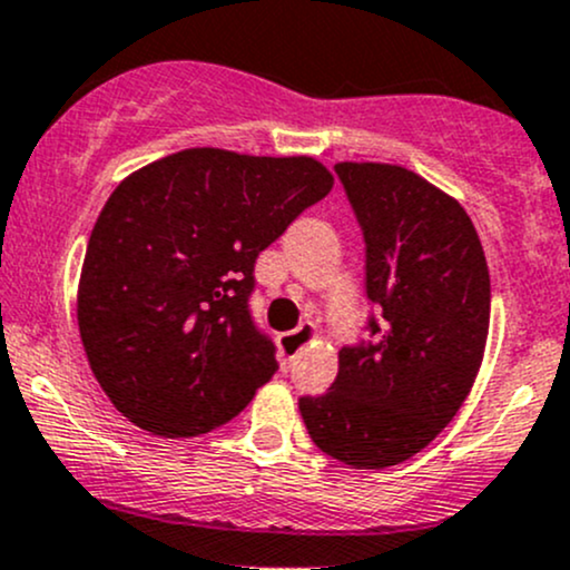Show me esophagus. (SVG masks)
<instances>
[{"label":"esophagus","instance_id":"1","mask_svg":"<svg viewBox=\"0 0 570 570\" xmlns=\"http://www.w3.org/2000/svg\"><path fill=\"white\" fill-rule=\"evenodd\" d=\"M316 338V325H311V322H303L297 331H289L281 335V355H284V365L295 361V355L305 346L311 344V341Z\"/></svg>","mask_w":570,"mask_h":570}]
</instances>
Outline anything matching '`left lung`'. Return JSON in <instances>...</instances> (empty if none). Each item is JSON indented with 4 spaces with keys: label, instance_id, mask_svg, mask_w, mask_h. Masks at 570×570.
Returning <instances> with one entry per match:
<instances>
[{
    "label": "left lung",
    "instance_id": "8db88e82",
    "mask_svg": "<svg viewBox=\"0 0 570 570\" xmlns=\"http://www.w3.org/2000/svg\"><path fill=\"white\" fill-rule=\"evenodd\" d=\"M365 237L374 344L344 346L325 395L301 415L327 456L355 470L406 461L456 417L483 363L487 254L453 196L395 164H335Z\"/></svg>",
    "mask_w": 570,
    "mask_h": 570
}]
</instances>
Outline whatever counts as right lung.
<instances>
[{"instance_id": "1", "label": "right lung", "mask_w": 570, "mask_h": 570, "mask_svg": "<svg viewBox=\"0 0 570 570\" xmlns=\"http://www.w3.org/2000/svg\"><path fill=\"white\" fill-rule=\"evenodd\" d=\"M333 188L311 155L190 147L114 188L89 235L76 316L111 404L177 440L224 426L278 371L254 327L256 256Z\"/></svg>"}]
</instances>
